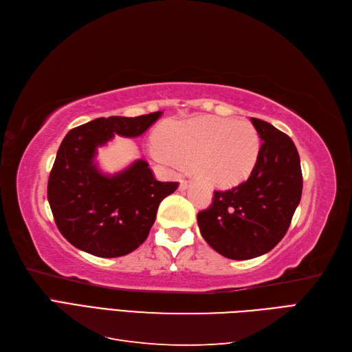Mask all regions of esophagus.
I'll use <instances>...</instances> for the list:
<instances>
[{
    "mask_svg": "<svg viewBox=\"0 0 352 352\" xmlns=\"http://www.w3.org/2000/svg\"><path fill=\"white\" fill-rule=\"evenodd\" d=\"M188 186H189V182H188V180H186V179H180L179 189H180V190H185Z\"/></svg>",
    "mask_w": 352,
    "mask_h": 352,
    "instance_id": "obj_1",
    "label": "esophagus"
}]
</instances>
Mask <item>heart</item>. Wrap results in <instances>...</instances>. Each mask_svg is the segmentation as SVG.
Here are the masks:
<instances>
[{"label":"heart","instance_id":"b5f03b06","mask_svg":"<svg viewBox=\"0 0 352 352\" xmlns=\"http://www.w3.org/2000/svg\"><path fill=\"white\" fill-rule=\"evenodd\" d=\"M260 150L258 132L248 120L197 117L166 127L162 141H153L150 154L164 166L190 163L197 177L228 186L247 177Z\"/></svg>","mask_w":352,"mask_h":352}]
</instances>
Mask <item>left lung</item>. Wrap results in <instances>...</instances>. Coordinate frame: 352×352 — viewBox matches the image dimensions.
Wrapping results in <instances>:
<instances>
[{"label":"left lung","mask_w":352,"mask_h":352,"mask_svg":"<svg viewBox=\"0 0 352 352\" xmlns=\"http://www.w3.org/2000/svg\"><path fill=\"white\" fill-rule=\"evenodd\" d=\"M251 122L263 142L250 177L214 190L211 206L197 217L202 238L230 260L273 250L289 229L302 194L301 162L291 138L264 120Z\"/></svg>","instance_id":"obj_1"}]
</instances>
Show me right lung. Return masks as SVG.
<instances>
[{
  "mask_svg": "<svg viewBox=\"0 0 352 352\" xmlns=\"http://www.w3.org/2000/svg\"><path fill=\"white\" fill-rule=\"evenodd\" d=\"M162 111L138 117H100L63 140L48 179V202L60 233L73 247L102 258L135 251L153 228L160 202L177 182H160L145 160L116 175L95 163L97 148L114 135L141 136Z\"/></svg>",
  "mask_w": 352,
  "mask_h": 352,
  "instance_id": "right-lung-1",
  "label": "right lung"
}]
</instances>
